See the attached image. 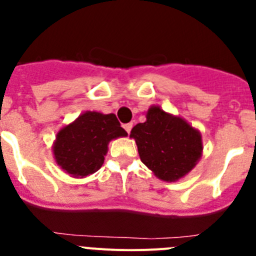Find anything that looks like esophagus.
Here are the masks:
<instances>
[{"instance_id": "1", "label": "esophagus", "mask_w": 256, "mask_h": 256, "mask_svg": "<svg viewBox=\"0 0 256 256\" xmlns=\"http://www.w3.org/2000/svg\"><path fill=\"white\" fill-rule=\"evenodd\" d=\"M132 126H133L132 123H126V124H124L123 128L126 130V133L130 134V130H132Z\"/></svg>"}]
</instances>
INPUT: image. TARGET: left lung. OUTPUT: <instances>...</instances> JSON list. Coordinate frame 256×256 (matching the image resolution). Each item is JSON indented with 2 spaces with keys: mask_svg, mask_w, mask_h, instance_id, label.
Returning <instances> with one entry per match:
<instances>
[{
  "mask_svg": "<svg viewBox=\"0 0 256 256\" xmlns=\"http://www.w3.org/2000/svg\"><path fill=\"white\" fill-rule=\"evenodd\" d=\"M130 137L136 140L141 162L166 182L184 177L202 152L200 132L159 106L148 108L146 122L133 126Z\"/></svg>",
  "mask_w": 256,
  "mask_h": 256,
  "instance_id": "obj_1",
  "label": "left lung"
}]
</instances>
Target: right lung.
I'll return each instance as SVG.
<instances>
[{"label": "right lung", "instance_id": "1", "mask_svg": "<svg viewBox=\"0 0 256 256\" xmlns=\"http://www.w3.org/2000/svg\"><path fill=\"white\" fill-rule=\"evenodd\" d=\"M124 136L126 132L114 114L87 112L58 133L56 162L73 177H87L102 166L108 142Z\"/></svg>", "mask_w": 256, "mask_h": 256}]
</instances>
